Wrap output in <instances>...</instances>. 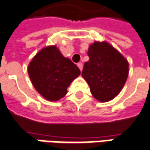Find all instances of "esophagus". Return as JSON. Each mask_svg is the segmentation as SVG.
I'll return each mask as SVG.
<instances>
[{
    "instance_id": "esophagus-1",
    "label": "esophagus",
    "mask_w": 150,
    "mask_h": 150,
    "mask_svg": "<svg viewBox=\"0 0 150 150\" xmlns=\"http://www.w3.org/2000/svg\"><path fill=\"white\" fill-rule=\"evenodd\" d=\"M77 66H78V67L79 68V70H80V71H82V69H83L82 63H81V62H79V63H77Z\"/></svg>"
}]
</instances>
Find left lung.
Masks as SVG:
<instances>
[{
  "label": "left lung",
  "instance_id": "1",
  "mask_svg": "<svg viewBox=\"0 0 150 150\" xmlns=\"http://www.w3.org/2000/svg\"><path fill=\"white\" fill-rule=\"evenodd\" d=\"M82 76L97 100L105 102L115 98L122 90L128 75V62L107 42L90 45Z\"/></svg>",
  "mask_w": 150,
  "mask_h": 150
}]
</instances>
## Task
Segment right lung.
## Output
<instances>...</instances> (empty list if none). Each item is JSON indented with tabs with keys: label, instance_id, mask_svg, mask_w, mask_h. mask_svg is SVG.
<instances>
[{
	"label": "right lung",
	"instance_id": "right-lung-1",
	"mask_svg": "<svg viewBox=\"0 0 150 150\" xmlns=\"http://www.w3.org/2000/svg\"><path fill=\"white\" fill-rule=\"evenodd\" d=\"M80 71L56 46L39 52L28 66V75L36 91L49 100H57L67 94L71 83Z\"/></svg>",
	"mask_w": 150,
	"mask_h": 150
}]
</instances>
